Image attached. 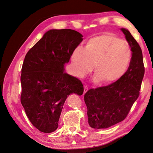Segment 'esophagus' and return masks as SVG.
I'll return each instance as SVG.
<instances>
[{"label": "esophagus", "mask_w": 153, "mask_h": 153, "mask_svg": "<svg viewBox=\"0 0 153 153\" xmlns=\"http://www.w3.org/2000/svg\"><path fill=\"white\" fill-rule=\"evenodd\" d=\"M88 87L86 86H85V87H84V94H85V93L88 91Z\"/></svg>", "instance_id": "esophagus-1"}]
</instances>
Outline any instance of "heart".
Here are the masks:
<instances>
[{
	"label": "heart",
	"mask_w": 153,
	"mask_h": 153,
	"mask_svg": "<svg viewBox=\"0 0 153 153\" xmlns=\"http://www.w3.org/2000/svg\"><path fill=\"white\" fill-rule=\"evenodd\" d=\"M131 51L126 41L111 33H104L90 38L83 50L76 48L71 55L74 73L85 76L93 65L95 80L108 85L122 76L128 68Z\"/></svg>",
	"instance_id": "obj_1"
}]
</instances>
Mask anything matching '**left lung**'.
<instances>
[{"label": "left lung", "instance_id": "obj_1", "mask_svg": "<svg viewBox=\"0 0 153 153\" xmlns=\"http://www.w3.org/2000/svg\"><path fill=\"white\" fill-rule=\"evenodd\" d=\"M121 30L132 51L128 69L115 82L90 89L84 97L88 124L96 129L108 128L122 121L139 96L145 74L142 51L128 30Z\"/></svg>", "mask_w": 153, "mask_h": 153}]
</instances>
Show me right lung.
Returning a JSON list of instances; mask_svg holds the SVG:
<instances>
[{
  "label": "right lung",
  "mask_w": 153,
  "mask_h": 153,
  "mask_svg": "<svg viewBox=\"0 0 153 153\" xmlns=\"http://www.w3.org/2000/svg\"><path fill=\"white\" fill-rule=\"evenodd\" d=\"M82 37L73 30H50L25 57L21 104L30 122L40 131H55L67 96L83 94L81 81L65 72V64Z\"/></svg>",
  "instance_id": "obj_1"
}]
</instances>
